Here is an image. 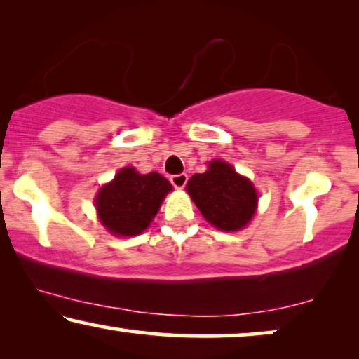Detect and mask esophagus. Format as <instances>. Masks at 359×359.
Here are the masks:
<instances>
[{
    "instance_id": "34e87169",
    "label": "esophagus",
    "mask_w": 359,
    "mask_h": 359,
    "mask_svg": "<svg viewBox=\"0 0 359 359\" xmlns=\"http://www.w3.org/2000/svg\"><path fill=\"white\" fill-rule=\"evenodd\" d=\"M170 181H171V184H173L176 189H183L184 186H186V183H188V175H186V173L173 175V176H170Z\"/></svg>"
}]
</instances>
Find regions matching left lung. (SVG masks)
<instances>
[{
	"label": "left lung",
	"instance_id": "8db88e82",
	"mask_svg": "<svg viewBox=\"0 0 359 359\" xmlns=\"http://www.w3.org/2000/svg\"><path fill=\"white\" fill-rule=\"evenodd\" d=\"M186 189L204 219L224 232L243 229L257 210L253 183L224 160H212L208 171L191 176Z\"/></svg>",
	"mask_w": 359,
	"mask_h": 359
}]
</instances>
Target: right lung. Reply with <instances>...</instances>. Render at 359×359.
Returning a JSON list of instances; mask_svg holds the SVG:
<instances>
[{
	"instance_id": "right-lung-1",
	"label": "right lung",
	"mask_w": 359,
	"mask_h": 359,
	"mask_svg": "<svg viewBox=\"0 0 359 359\" xmlns=\"http://www.w3.org/2000/svg\"><path fill=\"white\" fill-rule=\"evenodd\" d=\"M173 186L160 173L140 175L126 166L97 191L95 205L101 224L117 237L144 232Z\"/></svg>"
}]
</instances>
